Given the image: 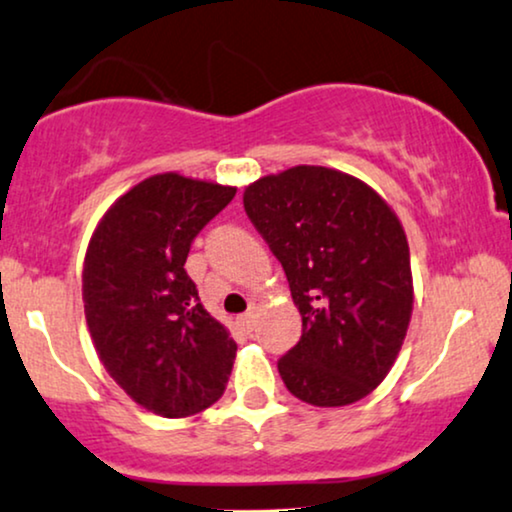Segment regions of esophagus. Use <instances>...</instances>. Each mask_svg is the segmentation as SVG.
<instances>
[{"mask_svg":"<svg viewBox=\"0 0 512 512\" xmlns=\"http://www.w3.org/2000/svg\"><path fill=\"white\" fill-rule=\"evenodd\" d=\"M238 323H241L243 331H255V323H257V314L255 312H245L243 316H238Z\"/></svg>","mask_w":512,"mask_h":512,"instance_id":"34e87169","label":"esophagus"}]
</instances>
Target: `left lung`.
Instances as JSON below:
<instances>
[{"mask_svg":"<svg viewBox=\"0 0 512 512\" xmlns=\"http://www.w3.org/2000/svg\"><path fill=\"white\" fill-rule=\"evenodd\" d=\"M250 222L286 271L302 338L278 359L297 399L347 406L383 383L413 309L406 234L364 181L300 165L243 193Z\"/></svg>","mask_w":512,"mask_h":512,"instance_id":"8db88e82","label":"left lung"}]
</instances>
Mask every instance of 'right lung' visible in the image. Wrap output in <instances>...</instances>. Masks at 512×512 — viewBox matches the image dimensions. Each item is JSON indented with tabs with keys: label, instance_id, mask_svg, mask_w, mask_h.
<instances>
[{
	"label": "right lung",
	"instance_id": "add662e5",
	"mask_svg": "<svg viewBox=\"0 0 512 512\" xmlns=\"http://www.w3.org/2000/svg\"><path fill=\"white\" fill-rule=\"evenodd\" d=\"M234 196V186L155 174L115 200L84 257V316L99 359L158 416H193L226 390L236 342L200 304L184 264Z\"/></svg>",
	"mask_w": 512,
	"mask_h": 512
}]
</instances>
